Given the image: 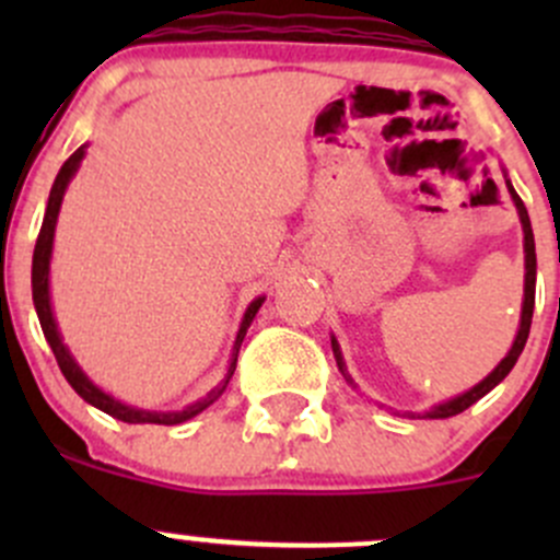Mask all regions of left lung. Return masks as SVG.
<instances>
[{
    "mask_svg": "<svg viewBox=\"0 0 560 560\" xmlns=\"http://www.w3.org/2000/svg\"><path fill=\"white\" fill-rule=\"evenodd\" d=\"M504 180H506V191H510L512 202H515L517 208V217H521V228H523V254H525V284H523V312H521V327H517V336L515 341H512V349L506 352V358L501 360L499 365H495L493 371H490L488 376H485L479 385H474L471 389H466V393L455 395V398L450 400H442V404L431 406L428 411H406V415L411 417H428V420H447V417H455L460 415V411H466L468 406L477 404L482 395H488L490 389H493L499 382L506 380V374H510L512 369H515L517 358H521L525 341H528V330H530V316H534V295H536V246H534V230H530V219H528V211H525L523 200L517 197L515 186H512L510 175L504 171ZM330 343H332V354H336V363H338V371L343 374V380L349 382V385L354 387L352 376H349L347 371V363H343V354H341V347H338L336 336H330Z\"/></svg>",
    "mask_w": 560,
    "mask_h": 560,
    "instance_id": "left-lung-1",
    "label": "left lung"
}]
</instances>
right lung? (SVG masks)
Returning a JSON list of instances; mask_svg holds the SVG:
<instances>
[{"mask_svg":"<svg viewBox=\"0 0 560 560\" xmlns=\"http://www.w3.org/2000/svg\"><path fill=\"white\" fill-rule=\"evenodd\" d=\"M83 156H86V145H81V149H78L75 154H72L70 160L61 165V171H59V175H56L54 186H50L48 206H45V217H43V228H39V235H37L35 257H32V301H35V312H37L39 327H43L45 341H48L50 349H54L56 363H59L65 380L70 382L72 389H75V393L81 395L86 404L97 406L100 411H105V415L116 417V420H121V422H129V425H180V422L191 420V417L200 415L202 409H208V406H211L213 400H217L219 395L224 393V389H228L230 380H233V374H235V363H238V349H241V343H244L248 325H252L254 316H257V312H259V306L265 303V295L254 298V301L248 303V308L244 312V319H241L238 336H235L233 354H230V365H228V374H224V380L219 382V385L213 387L211 393L206 395V398L195 400V404H189L186 409H180V411L138 409V406L121 404V400L113 398L110 393H105L103 387L94 385V382L89 380L86 374H83V369L78 365V360L72 358L70 349H67L65 338H61V332H59V325H56L54 303H50V257H54L56 219H59L61 200H65L67 186H70L72 175H75L78 167H81Z\"/></svg>","mask_w":560,"mask_h":560,"instance_id":"1","label":"right lung"}]
</instances>
